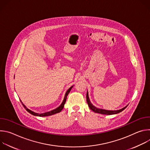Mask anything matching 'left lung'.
I'll use <instances>...</instances> for the list:
<instances>
[{"label": "left lung", "mask_w": 150, "mask_h": 150, "mask_svg": "<svg viewBox=\"0 0 150 150\" xmlns=\"http://www.w3.org/2000/svg\"><path fill=\"white\" fill-rule=\"evenodd\" d=\"M87 101L88 103V105L89 106L90 109L93 110L94 112L95 113H98L100 114H102V115H115V114H117L119 113L120 112H121L122 111H123L124 109H125L126 108V107H125V108L120 109V110H104V109H98L96 107H95L94 105H93V104L91 103L90 98H89V96H88V93L87 91Z\"/></svg>", "instance_id": "8db88e82"}]
</instances>
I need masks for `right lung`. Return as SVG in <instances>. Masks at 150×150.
Instances as JSON below:
<instances>
[{"mask_svg": "<svg viewBox=\"0 0 150 150\" xmlns=\"http://www.w3.org/2000/svg\"><path fill=\"white\" fill-rule=\"evenodd\" d=\"M72 87H73V86H72L71 87H70V88L68 90V91H67V93H66V94H65V97H64V99H63V101H62V103L57 108H56V109H54V110H52V111H50V112H46V113H35V112H34L30 110V109H28V108H27V107L23 103V102L21 101V100H20V101H21V103H22L23 105L24 106V108L26 109V110H27L28 112H29L30 114H31V115H34V116H51V115H54V114H56V113H59V112H60L62 111V109H63V108H64V105H65V103H66V100H67V96H68V94L69 93V92L71 91V89H72Z\"/></svg>", "mask_w": 150, "mask_h": 150, "instance_id": "right-lung-1", "label": "right lung"}]
</instances>
